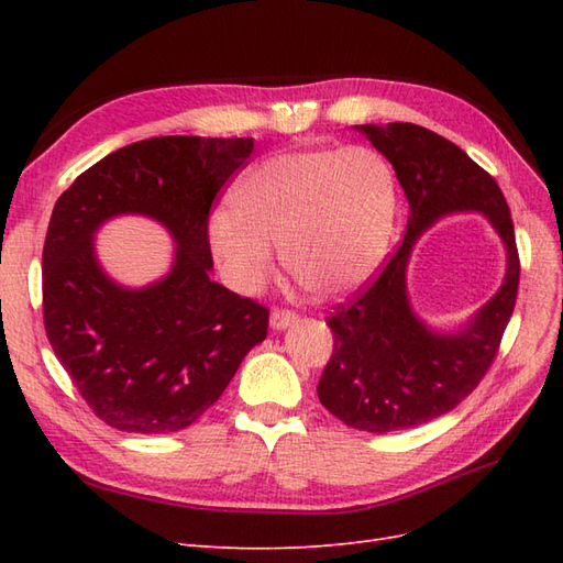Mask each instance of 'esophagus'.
<instances>
[{"label": "esophagus", "instance_id": "1", "mask_svg": "<svg viewBox=\"0 0 563 563\" xmlns=\"http://www.w3.org/2000/svg\"><path fill=\"white\" fill-rule=\"evenodd\" d=\"M298 321V314L288 312V310H275L269 314V329L272 331H286L288 327H294Z\"/></svg>", "mask_w": 563, "mask_h": 563}]
</instances>
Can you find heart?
<instances>
[{
    "instance_id": "1",
    "label": "heart",
    "mask_w": 563,
    "mask_h": 563,
    "mask_svg": "<svg viewBox=\"0 0 563 563\" xmlns=\"http://www.w3.org/2000/svg\"><path fill=\"white\" fill-rule=\"evenodd\" d=\"M397 176L371 145L302 147L255 164L209 218V244L236 291L261 288L282 249L308 291L338 298L383 265L397 218Z\"/></svg>"
}]
</instances>
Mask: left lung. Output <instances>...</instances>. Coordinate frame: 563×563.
Returning <instances> with one entry per match:
<instances>
[{
    "label": "left lung",
    "instance_id": "8db88e82",
    "mask_svg": "<svg viewBox=\"0 0 563 563\" xmlns=\"http://www.w3.org/2000/svg\"><path fill=\"white\" fill-rule=\"evenodd\" d=\"M354 131L395 168L411 213L376 284L329 319L335 345L317 395L350 428L385 434L453 411L479 385L515 312L519 255L500 187L467 152L418 124H360ZM453 212L489 220L506 249V277L470 320L437 330L412 310L405 272L419 236Z\"/></svg>",
    "mask_w": 563,
    "mask_h": 563
}]
</instances>
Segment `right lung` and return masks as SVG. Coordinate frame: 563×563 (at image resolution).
I'll use <instances>...</instances> for the list:
<instances>
[{"mask_svg":"<svg viewBox=\"0 0 563 563\" xmlns=\"http://www.w3.org/2000/svg\"><path fill=\"white\" fill-rule=\"evenodd\" d=\"M253 139L162 135L131 143L58 197L44 242V327L100 420L122 432L190 428L267 335V310L211 279L209 209ZM143 214L177 244L159 280L126 287L97 258L95 234Z\"/></svg>","mask_w":563,"mask_h":563,"instance_id":"right-lung-1","label":"right lung"}]
</instances>
